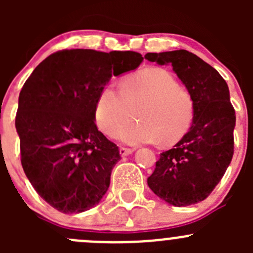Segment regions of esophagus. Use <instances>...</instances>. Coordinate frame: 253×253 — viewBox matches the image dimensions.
I'll use <instances>...</instances> for the list:
<instances>
[{
  "label": "esophagus",
  "instance_id": "34e87169",
  "mask_svg": "<svg viewBox=\"0 0 253 253\" xmlns=\"http://www.w3.org/2000/svg\"><path fill=\"white\" fill-rule=\"evenodd\" d=\"M133 152L134 149H131V148H125V147L120 148V155H121V157H127V155L132 154Z\"/></svg>",
  "mask_w": 253,
  "mask_h": 253
}]
</instances>
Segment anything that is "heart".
Here are the masks:
<instances>
[{"label":"heart","mask_w":253,"mask_h":253,"mask_svg":"<svg viewBox=\"0 0 253 253\" xmlns=\"http://www.w3.org/2000/svg\"><path fill=\"white\" fill-rule=\"evenodd\" d=\"M137 115V124L122 126ZM196 114L192 94L167 70L149 67L126 76L121 89L109 84L99 94L95 122L108 136L131 145L159 143L170 147L190 131Z\"/></svg>","instance_id":"heart-1"}]
</instances>
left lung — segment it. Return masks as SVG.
Returning <instances> with one entry per match:
<instances>
[{"instance_id":"obj_1","label":"left lung","mask_w":253,"mask_h":253,"mask_svg":"<svg viewBox=\"0 0 253 253\" xmlns=\"http://www.w3.org/2000/svg\"><path fill=\"white\" fill-rule=\"evenodd\" d=\"M144 57L172 66L196 104L190 131L160 154L148 186L169 205H196L211 195L233 159L236 116L228 84L215 68L187 50L148 52Z\"/></svg>"}]
</instances>
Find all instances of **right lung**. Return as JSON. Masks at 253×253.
Masks as SVG:
<instances>
[{
	"mask_svg": "<svg viewBox=\"0 0 253 253\" xmlns=\"http://www.w3.org/2000/svg\"><path fill=\"white\" fill-rule=\"evenodd\" d=\"M142 61L134 51L62 50L25 81L16 116L20 162L35 191L57 211H85L108 191L121 157L96 127L95 104L112 76Z\"/></svg>",
	"mask_w": 253,
	"mask_h": 253,
	"instance_id": "1",
	"label": "right lung"
}]
</instances>
